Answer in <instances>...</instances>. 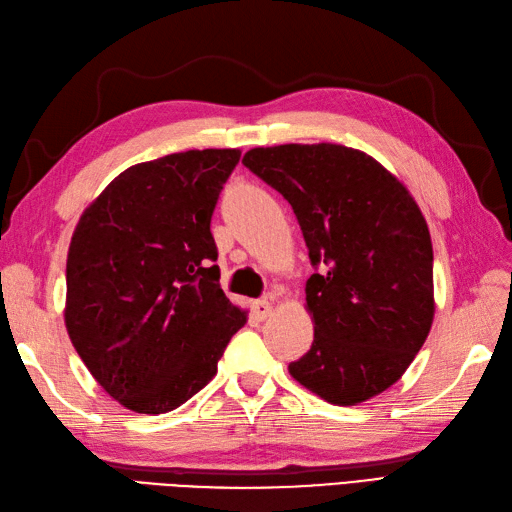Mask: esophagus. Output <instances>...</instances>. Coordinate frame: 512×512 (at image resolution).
<instances>
[{"label": "esophagus", "mask_w": 512, "mask_h": 512, "mask_svg": "<svg viewBox=\"0 0 512 512\" xmlns=\"http://www.w3.org/2000/svg\"><path fill=\"white\" fill-rule=\"evenodd\" d=\"M271 310H273V306H271L269 299H256V301L252 303V312L256 314L258 321H265L267 316L271 314Z\"/></svg>", "instance_id": "34e87169"}]
</instances>
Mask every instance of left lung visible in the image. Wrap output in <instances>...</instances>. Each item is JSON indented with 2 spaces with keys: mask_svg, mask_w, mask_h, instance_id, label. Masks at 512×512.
Returning a JSON list of instances; mask_svg holds the SVG:
<instances>
[{
  "mask_svg": "<svg viewBox=\"0 0 512 512\" xmlns=\"http://www.w3.org/2000/svg\"><path fill=\"white\" fill-rule=\"evenodd\" d=\"M243 165L293 206L316 269L306 284L310 351L288 364L303 388L355 405L394 385L433 323V245L409 191L338 144L254 148Z\"/></svg>",
  "mask_w": 512,
  "mask_h": 512,
  "instance_id": "8db88e82",
  "label": "left lung"
}]
</instances>
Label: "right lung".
<instances>
[{"label":"right lung","instance_id":"obj_1","mask_svg":"<svg viewBox=\"0 0 512 512\" xmlns=\"http://www.w3.org/2000/svg\"><path fill=\"white\" fill-rule=\"evenodd\" d=\"M239 150L137 163L81 215L66 260V329L103 390L168 413L209 383L245 325L219 286L211 217Z\"/></svg>","mask_w":512,"mask_h":512}]
</instances>
